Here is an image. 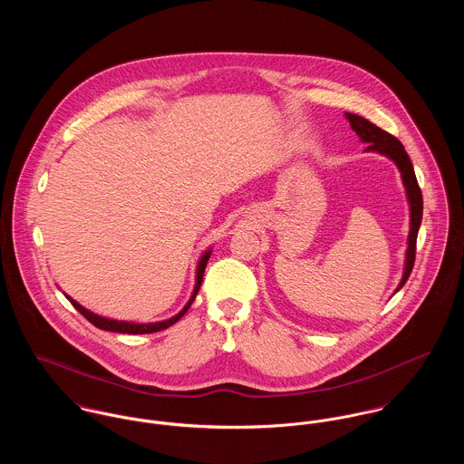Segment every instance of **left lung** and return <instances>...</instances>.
<instances>
[{
  "label": "left lung",
  "instance_id": "left-lung-1",
  "mask_svg": "<svg viewBox=\"0 0 464 464\" xmlns=\"http://www.w3.org/2000/svg\"><path fill=\"white\" fill-rule=\"evenodd\" d=\"M344 118L348 120L352 130L359 135L361 142L368 144L364 151L381 153V155H384V157H388L390 160L395 162V166L400 171V177H401V184L405 188L411 221H409V236H407L403 273H401V280H400L397 287V291H400L401 285L407 282V278L412 271V266H414L416 237H418V230H420L421 216H423V198H421V191H420V186H418V180H416V175H414V168H412V162H411L407 151L403 150V144L398 140L397 137H393L392 133L379 129L377 125L370 123L368 120H364L357 114L344 112Z\"/></svg>",
  "mask_w": 464,
  "mask_h": 464
}]
</instances>
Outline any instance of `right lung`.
<instances>
[{"instance_id":"1","label":"right lung","mask_w":464,"mask_h":464,"mask_svg":"<svg viewBox=\"0 0 464 464\" xmlns=\"http://www.w3.org/2000/svg\"><path fill=\"white\" fill-rule=\"evenodd\" d=\"M210 254H212V248H208L207 252H203V256L199 257L198 266H197L195 289H193V293H191L189 302L184 305V309H182L179 314H175V316L169 318V320H162V322H155V324H135V322H123V320L120 322V320H112V318L100 316V314H96V313L85 309L83 305H80L76 300H72V298L67 296V295L66 298L74 305V309H76L82 316H85L94 327H98V329H102V331L120 332V334H151V332L164 331V329L175 325V324L188 313V309L191 307V304L195 302V298H197V295H198L199 285H201V280H203V271H205V266H207V261H208Z\"/></svg>"}]
</instances>
